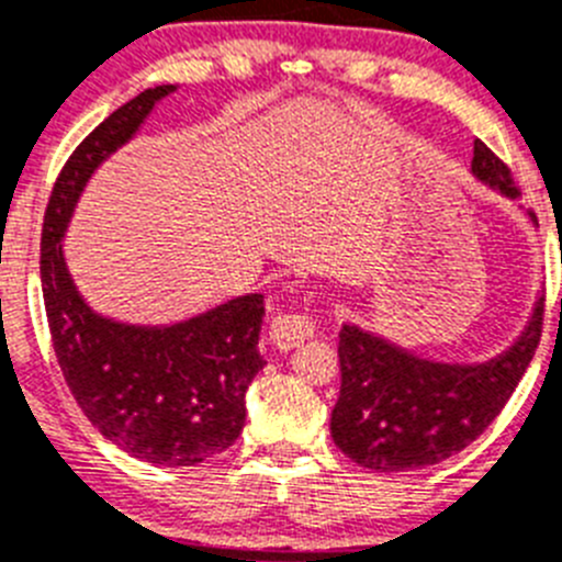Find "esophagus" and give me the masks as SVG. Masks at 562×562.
<instances>
[{"mask_svg": "<svg viewBox=\"0 0 562 562\" xmlns=\"http://www.w3.org/2000/svg\"><path fill=\"white\" fill-rule=\"evenodd\" d=\"M318 330V318L311 311H296V313H282L271 322V338H274L277 347L282 350H291L300 341L311 338Z\"/></svg>", "mask_w": 562, "mask_h": 562, "instance_id": "obj_1", "label": "esophagus"}]
</instances>
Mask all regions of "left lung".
Listing matches in <instances>:
<instances>
[{
    "instance_id": "obj_1",
    "label": "left lung",
    "mask_w": 562,
    "mask_h": 562,
    "mask_svg": "<svg viewBox=\"0 0 562 562\" xmlns=\"http://www.w3.org/2000/svg\"><path fill=\"white\" fill-rule=\"evenodd\" d=\"M473 173L509 199L520 195L513 170L482 139L473 143ZM543 302L513 350L484 367L419 361L356 325H344L333 442L352 462L378 473L428 468L468 448L502 414L527 372L543 333Z\"/></svg>"
}]
</instances>
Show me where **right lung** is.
I'll list each match as a JSON object with an SVG mask.
<instances>
[{
    "mask_svg": "<svg viewBox=\"0 0 562 562\" xmlns=\"http://www.w3.org/2000/svg\"><path fill=\"white\" fill-rule=\"evenodd\" d=\"M168 92L173 86H156L120 105L60 168L44 212L42 291L55 358L89 423L143 462L190 468L244 431L246 389L266 367L257 350L262 293L176 327H125L83 305L60 257V235L86 179Z\"/></svg>",
    "mask_w": 562,
    "mask_h": 562,
    "instance_id": "obj_1",
    "label": "right lung"
}]
</instances>
